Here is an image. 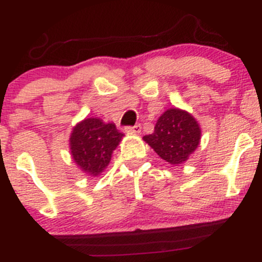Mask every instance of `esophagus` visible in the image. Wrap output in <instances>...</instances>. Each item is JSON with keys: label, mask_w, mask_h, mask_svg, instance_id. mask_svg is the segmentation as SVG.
Listing matches in <instances>:
<instances>
[{"label": "esophagus", "mask_w": 262, "mask_h": 262, "mask_svg": "<svg viewBox=\"0 0 262 262\" xmlns=\"http://www.w3.org/2000/svg\"><path fill=\"white\" fill-rule=\"evenodd\" d=\"M140 129H142L140 124H136V125H133V126H126L125 132L129 134H133V133L138 134V133H140Z\"/></svg>", "instance_id": "1"}]
</instances>
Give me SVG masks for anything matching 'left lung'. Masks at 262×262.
Wrapping results in <instances>:
<instances>
[{"mask_svg":"<svg viewBox=\"0 0 262 262\" xmlns=\"http://www.w3.org/2000/svg\"><path fill=\"white\" fill-rule=\"evenodd\" d=\"M143 139L170 164H182L200 144L201 129L189 113L170 108L157 120L154 133Z\"/></svg>","mask_w":262,"mask_h":262,"instance_id":"obj_1","label":"left lung"}]
</instances>
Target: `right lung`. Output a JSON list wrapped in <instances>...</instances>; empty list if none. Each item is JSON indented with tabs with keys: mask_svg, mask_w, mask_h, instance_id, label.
I'll return each mask as SVG.
<instances>
[{
	"mask_svg": "<svg viewBox=\"0 0 262 262\" xmlns=\"http://www.w3.org/2000/svg\"><path fill=\"white\" fill-rule=\"evenodd\" d=\"M124 134L115 124L104 123L99 118H86L78 123L70 137V149L74 162L86 174L99 176L112 159Z\"/></svg>",
	"mask_w": 262,
	"mask_h": 262,
	"instance_id": "obj_1",
	"label": "right lung"
}]
</instances>
